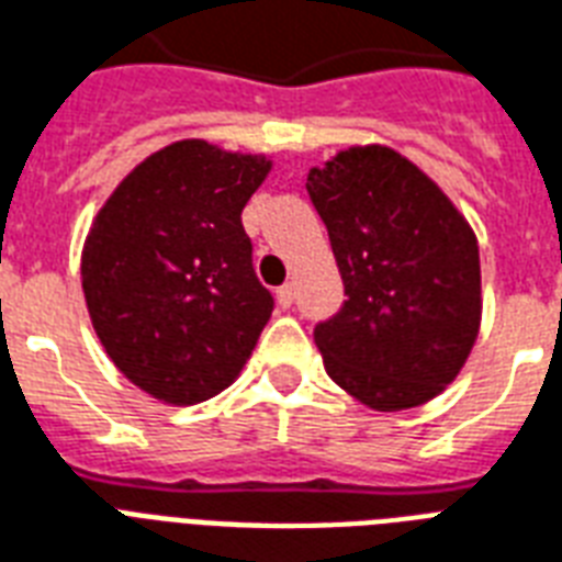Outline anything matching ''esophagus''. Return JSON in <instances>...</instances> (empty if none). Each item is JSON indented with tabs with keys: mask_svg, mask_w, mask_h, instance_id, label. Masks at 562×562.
<instances>
[{
	"mask_svg": "<svg viewBox=\"0 0 562 562\" xmlns=\"http://www.w3.org/2000/svg\"><path fill=\"white\" fill-rule=\"evenodd\" d=\"M277 303H280L282 310H289L291 303H294V285H289V282L280 285V289H277Z\"/></svg>",
	"mask_w": 562,
	"mask_h": 562,
	"instance_id": "obj_1",
	"label": "esophagus"
}]
</instances>
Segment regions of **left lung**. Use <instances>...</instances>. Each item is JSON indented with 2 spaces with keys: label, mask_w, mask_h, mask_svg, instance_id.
Here are the masks:
<instances>
[{
  "label": "left lung",
  "mask_w": 562,
  "mask_h": 562,
  "mask_svg": "<svg viewBox=\"0 0 562 562\" xmlns=\"http://www.w3.org/2000/svg\"><path fill=\"white\" fill-rule=\"evenodd\" d=\"M306 191L348 297L315 324L327 374L380 413L436 397L481 327V252L465 217L389 147L338 153Z\"/></svg>",
  "instance_id": "8db88e82"
}]
</instances>
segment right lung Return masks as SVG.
<instances>
[{
	"mask_svg": "<svg viewBox=\"0 0 562 562\" xmlns=\"http://www.w3.org/2000/svg\"><path fill=\"white\" fill-rule=\"evenodd\" d=\"M271 161L177 140L102 205L81 250V289L111 362L167 404L224 392L273 312L252 271L241 209Z\"/></svg>",
	"mask_w": 562,
	"mask_h": 562,
	"instance_id": "1",
	"label": "right lung"
}]
</instances>
